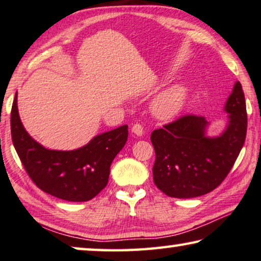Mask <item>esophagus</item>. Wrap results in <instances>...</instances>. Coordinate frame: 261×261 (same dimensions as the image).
<instances>
[{
    "label": "esophagus",
    "mask_w": 261,
    "mask_h": 261,
    "mask_svg": "<svg viewBox=\"0 0 261 261\" xmlns=\"http://www.w3.org/2000/svg\"><path fill=\"white\" fill-rule=\"evenodd\" d=\"M132 133H134L135 135H138V136H142L143 127L140 125V123H135V125H133V127H132Z\"/></svg>",
    "instance_id": "1"
}]
</instances>
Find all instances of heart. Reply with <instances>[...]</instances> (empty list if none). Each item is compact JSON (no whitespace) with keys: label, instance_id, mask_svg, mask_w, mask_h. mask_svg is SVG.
<instances>
[{"label":"heart","instance_id":"heart-1","mask_svg":"<svg viewBox=\"0 0 261 261\" xmlns=\"http://www.w3.org/2000/svg\"><path fill=\"white\" fill-rule=\"evenodd\" d=\"M187 99L188 90L184 86L176 85L168 87L154 98L151 102V112L159 119H172L183 110Z\"/></svg>","mask_w":261,"mask_h":261}]
</instances>
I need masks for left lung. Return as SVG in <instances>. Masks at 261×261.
<instances>
[{
    "mask_svg": "<svg viewBox=\"0 0 261 261\" xmlns=\"http://www.w3.org/2000/svg\"><path fill=\"white\" fill-rule=\"evenodd\" d=\"M224 111L225 129L207 136L204 117L184 115L151 133L155 149L154 183L169 197L192 198L205 195L224 181L246 138L247 114L242 84L237 82Z\"/></svg>",
    "mask_w": 261,
    "mask_h": 261,
    "instance_id": "left-lung-1",
    "label": "left lung"
}]
</instances>
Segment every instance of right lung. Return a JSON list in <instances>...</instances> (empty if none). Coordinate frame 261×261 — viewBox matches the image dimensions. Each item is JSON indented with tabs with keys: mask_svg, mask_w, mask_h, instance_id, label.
Masks as SVG:
<instances>
[{
	"mask_svg": "<svg viewBox=\"0 0 261 261\" xmlns=\"http://www.w3.org/2000/svg\"><path fill=\"white\" fill-rule=\"evenodd\" d=\"M11 139L24 169L39 189L69 202H86L107 186L111 163L126 144L128 126L94 136L74 150H51L31 138L11 107Z\"/></svg>",
	"mask_w": 261,
	"mask_h": 261,
	"instance_id": "right-lung-1",
	"label": "right lung"
}]
</instances>
